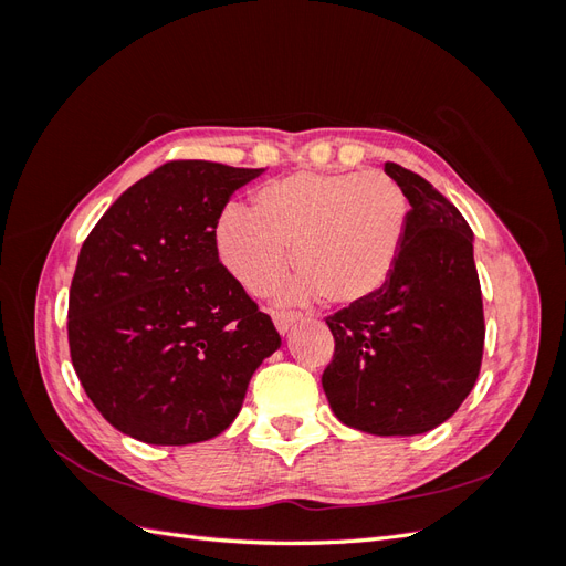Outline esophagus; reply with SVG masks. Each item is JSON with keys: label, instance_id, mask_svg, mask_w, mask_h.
<instances>
[{"label": "esophagus", "instance_id": "34e87169", "mask_svg": "<svg viewBox=\"0 0 566 566\" xmlns=\"http://www.w3.org/2000/svg\"><path fill=\"white\" fill-rule=\"evenodd\" d=\"M302 318V314L297 312H273V323H276V328L281 335H285L290 328H293V323H297Z\"/></svg>", "mask_w": 566, "mask_h": 566}]
</instances>
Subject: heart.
<instances>
[{
    "instance_id": "obj_1",
    "label": "heart",
    "mask_w": 566,
    "mask_h": 566,
    "mask_svg": "<svg viewBox=\"0 0 566 566\" xmlns=\"http://www.w3.org/2000/svg\"><path fill=\"white\" fill-rule=\"evenodd\" d=\"M410 221L403 186L385 172H293L264 184L254 208L227 202L214 221L219 260L254 295L290 264L295 300H368L389 281Z\"/></svg>"
}]
</instances>
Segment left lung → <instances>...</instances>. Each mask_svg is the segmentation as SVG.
Instances as JSON below:
<instances>
[{
  "label": "left lung",
  "mask_w": 566,
  "mask_h": 566,
  "mask_svg": "<svg viewBox=\"0 0 566 566\" xmlns=\"http://www.w3.org/2000/svg\"><path fill=\"white\" fill-rule=\"evenodd\" d=\"M385 172L410 200L406 241L385 287L325 318L335 354L321 382L339 422L410 437L468 399L486 328L465 217L410 169L385 163Z\"/></svg>",
  "instance_id": "1"
}]
</instances>
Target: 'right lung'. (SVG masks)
I'll return each instance as SVG.
<instances>
[{
	"instance_id": "right-lung-1",
	"label": "right lung",
	"mask_w": 566,
	"mask_h": 566,
	"mask_svg": "<svg viewBox=\"0 0 566 566\" xmlns=\"http://www.w3.org/2000/svg\"><path fill=\"white\" fill-rule=\"evenodd\" d=\"M264 169L172 160L129 186L84 241L67 302L77 378L115 430L158 447L221 434L281 347L219 262L214 221Z\"/></svg>"
}]
</instances>
